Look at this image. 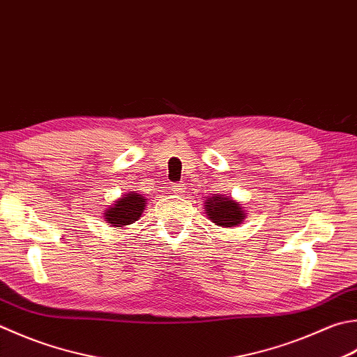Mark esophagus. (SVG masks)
<instances>
[{"label": "esophagus", "instance_id": "esophagus-1", "mask_svg": "<svg viewBox=\"0 0 357 357\" xmlns=\"http://www.w3.org/2000/svg\"><path fill=\"white\" fill-rule=\"evenodd\" d=\"M184 187H185V184H183V183H174V184H172V192L174 195H181V193H184Z\"/></svg>", "mask_w": 357, "mask_h": 357}]
</instances>
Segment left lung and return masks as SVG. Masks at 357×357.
Returning <instances> with one entry per match:
<instances>
[{
  "label": "left lung",
  "mask_w": 357,
  "mask_h": 357,
  "mask_svg": "<svg viewBox=\"0 0 357 357\" xmlns=\"http://www.w3.org/2000/svg\"><path fill=\"white\" fill-rule=\"evenodd\" d=\"M206 211L216 226L234 227L241 225L244 220V213L240 204L230 199L225 195H215L206 201Z\"/></svg>",
  "instance_id": "8db88e82"
}]
</instances>
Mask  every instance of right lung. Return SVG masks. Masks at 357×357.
Listing matches in <instances>:
<instances>
[{
  "instance_id": "1",
  "label": "right lung",
  "mask_w": 357,
  "mask_h": 357,
  "mask_svg": "<svg viewBox=\"0 0 357 357\" xmlns=\"http://www.w3.org/2000/svg\"><path fill=\"white\" fill-rule=\"evenodd\" d=\"M145 207V199L137 193H127L122 199L116 201L113 207H109L105 218L114 227H125L141 218Z\"/></svg>"
}]
</instances>
